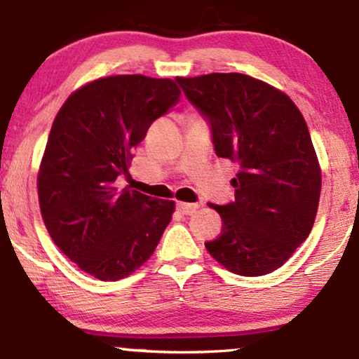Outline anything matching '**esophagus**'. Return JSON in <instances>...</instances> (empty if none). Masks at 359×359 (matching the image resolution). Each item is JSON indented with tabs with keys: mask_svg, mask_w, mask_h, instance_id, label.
<instances>
[{
	"mask_svg": "<svg viewBox=\"0 0 359 359\" xmlns=\"http://www.w3.org/2000/svg\"><path fill=\"white\" fill-rule=\"evenodd\" d=\"M199 209V204H191V203H177V211L185 214V216H191Z\"/></svg>",
	"mask_w": 359,
	"mask_h": 359,
	"instance_id": "obj_1",
	"label": "esophagus"
}]
</instances>
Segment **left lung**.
I'll return each instance as SVG.
<instances>
[{
  "instance_id": "8db88e82",
  "label": "left lung",
  "mask_w": 359,
  "mask_h": 359,
  "mask_svg": "<svg viewBox=\"0 0 359 359\" xmlns=\"http://www.w3.org/2000/svg\"><path fill=\"white\" fill-rule=\"evenodd\" d=\"M177 82L208 121L216 155L238 165L233 203L209 204L222 231L205 248L233 273H271L307 240L319 205L320 168L306 119L287 94L245 74Z\"/></svg>"
}]
</instances>
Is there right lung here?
<instances>
[{"instance_id":"obj_1","label":"right lung","mask_w":359,"mask_h":359,"mask_svg":"<svg viewBox=\"0 0 359 359\" xmlns=\"http://www.w3.org/2000/svg\"><path fill=\"white\" fill-rule=\"evenodd\" d=\"M179 100L170 79L111 76L72 93L53 119L36 182L40 211L53 243L86 273L125 278L158 245L174 201L114 182L130 177L133 148Z\"/></svg>"}]
</instances>
